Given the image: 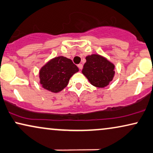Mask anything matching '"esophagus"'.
Listing matches in <instances>:
<instances>
[{"mask_svg":"<svg viewBox=\"0 0 153 153\" xmlns=\"http://www.w3.org/2000/svg\"><path fill=\"white\" fill-rule=\"evenodd\" d=\"M77 66H78L79 69H82V68H83V65L82 64H79L78 65H77Z\"/></svg>","mask_w":153,"mask_h":153,"instance_id":"obj_1","label":"esophagus"}]
</instances>
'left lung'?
<instances>
[{"label": "left lung", "instance_id": "1", "mask_svg": "<svg viewBox=\"0 0 153 153\" xmlns=\"http://www.w3.org/2000/svg\"><path fill=\"white\" fill-rule=\"evenodd\" d=\"M86 62L82 69V74L93 86L104 88L108 86L114 76V65L105 57L98 54L86 57Z\"/></svg>", "mask_w": 153, "mask_h": 153}]
</instances>
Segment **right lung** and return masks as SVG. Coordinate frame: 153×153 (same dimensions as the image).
Here are the masks:
<instances>
[{
  "mask_svg": "<svg viewBox=\"0 0 153 153\" xmlns=\"http://www.w3.org/2000/svg\"><path fill=\"white\" fill-rule=\"evenodd\" d=\"M79 72V68L70 59L63 56L54 57L39 71L40 84L43 88L58 93L67 86L69 79Z\"/></svg>",
  "mask_w": 153,
  "mask_h": 153,
  "instance_id": "right-lung-1",
  "label": "right lung"
}]
</instances>
